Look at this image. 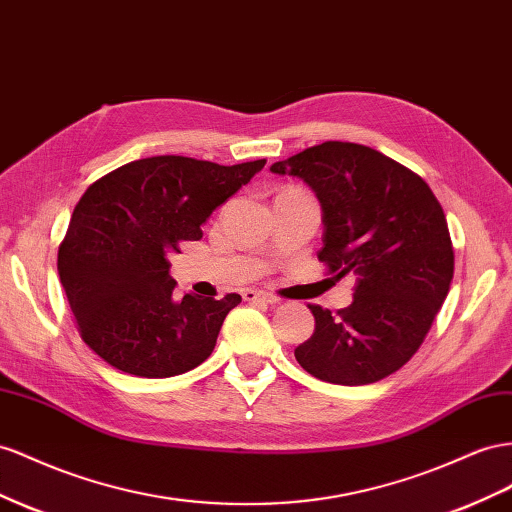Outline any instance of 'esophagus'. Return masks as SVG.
I'll use <instances>...</instances> for the list:
<instances>
[{
	"mask_svg": "<svg viewBox=\"0 0 512 512\" xmlns=\"http://www.w3.org/2000/svg\"><path fill=\"white\" fill-rule=\"evenodd\" d=\"M243 299L250 303H278L280 299L269 293H262V290H254V288H245L243 290Z\"/></svg>",
	"mask_w": 512,
	"mask_h": 512,
	"instance_id": "34e87169",
	"label": "esophagus"
}]
</instances>
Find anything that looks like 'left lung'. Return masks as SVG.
I'll use <instances>...</instances> for the list:
<instances>
[{
  "mask_svg": "<svg viewBox=\"0 0 512 512\" xmlns=\"http://www.w3.org/2000/svg\"><path fill=\"white\" fill-rule=\"evenodd\" d=\"M297 176L321 202L319 260L353 275V303L331 314L310 303L314 334L295 349L312 377L368 385L420 349L444 303L454 252L439 200L422 178L375 148L323 142L271 165Z\"/></svg>",
  "mask_w": 512,
  "mask_h": 512,
  "instance_id": "1",
  "label": "left lung"
}]
</instances>
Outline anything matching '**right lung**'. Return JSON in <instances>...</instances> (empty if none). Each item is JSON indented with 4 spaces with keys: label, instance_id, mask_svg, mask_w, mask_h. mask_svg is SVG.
Instances as JSON below:
<instances>
[{
    "label": "right lung",
    "instance_id": "right-lung-1",
    "mask_svg": "<svg viewBox=\"0 0 512 512\" xmlns=\"http://www.w3.org/2000/svg\"><path fill=\"white\" fill-rule=\"evenodd\" d=\"M265 163L161 155L122 165L86 189L60 243L58 273L81 338L103 362L163 379L213 353L241 295L176 299L168 256L202 239L200 226Z\"/></svg>",
    "mask_w": 512,
    "mask_h": 512
}]
</instances>
